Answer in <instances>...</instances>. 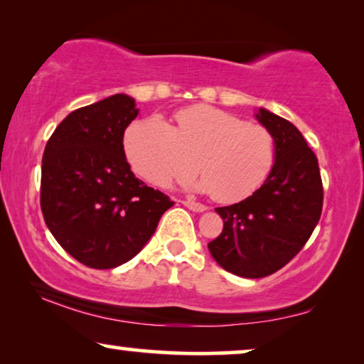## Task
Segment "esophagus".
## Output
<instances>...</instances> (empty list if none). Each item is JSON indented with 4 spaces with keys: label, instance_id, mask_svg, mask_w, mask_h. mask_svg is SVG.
<instances>
[{
    "label": "esophagus",
    "instance_id": "1",
    "mask_svg": "<svg viewBox=\"0 0 364 364\" xmlns=\"http://www.w3.org/2000/svg\"><path fill=\"white\" fill-rule=\"evenodd\" d=\"M183 205H186L187 208H191V210L193 212H203L207 210V205H203V203L200 202H193V200H182Z\"/></svg>",
    "mask_w": 364,
    "mask_h": 364
}]
</instances>
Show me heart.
Segmentation results:
<instances>
[{
  "label": "heart",
  "mask_w": 364,
  "mask_h": 364,
  "mask_svg": "<svg viewBox=\"0 0 364 364\" xmlns=\"http://www.w3.org/2000/svg\"><path fill=\"white\" fill-rule=\"evenodd\" d=\"M173 119V127L157 116L139 119L124 134L132 171L151 186L187 181L198 162V191L233 203L257 192L272 172L277 142L262 124L205 104L182 109Z\"/></svg>",
  "instance_id": "heart-1"
}]
</instances>
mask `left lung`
<instances>
[{"mask_svg":"<svg viewBox=\"0 0 364 364\" xmlns=\"http://www.w3.org/2000/svg\"><path fill=\"white\" fill-rule=\"evenodd\" d=\"M257 119L275 137V164L250 197L215 208L223 230L208 243L218 265L243 278H263L285 267L305 247L323 208L318 159L301 132L267 109Z\"/></svg>","mask_w":364,"mask_h":364,"instance_id":"obj_1","label":"left lung"}]
</instances>
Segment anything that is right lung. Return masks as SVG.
Masks as SVG:
<instances>
[{"label": "right lung", "mask_w": 364, "mask_h": 364, "mask_svg": "<svg viewBox=\"0 0 364 364\" xmlns=\"http://www.w3.org/2000/svg\"><path fill=\"white\" fill-rule=\"evenodd\" d=\"M137 112L132 97L114 94L73 111L44 147V222L69 255L96 270L136 257L173 205L134 176L124 154V132Z\"/></svg>", "instance_id": "add662e5"}]
</instances>
